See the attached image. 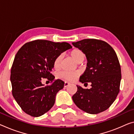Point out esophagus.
Returning a JSON list of instances; mask_svg holds the SVG:
<instances>
[{"label":"esophagus","instance_id":"34e87169","mask_svg":"<svg viewBox=\"0 0 134 134\" xmlns=\"http://www.w3.org/2000/svg\"><path fill=\"white\" fill-rule=\"evenodd\" d=\"M70 84V83H69V82H67V81H65V84H64V87H67V86H68Z\"/></svg>","mask_w":134,"mask_h":134}]
</instances>
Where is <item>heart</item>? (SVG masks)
<instances>
[{
  "label": "heart",
  "instance_id": "heart-1",
  "mask_svg": "<svg viewBox=\"0 0 134 134\" xmlns=\"http://www.w3.org/2000/svg\"><path fill=\"white\" fill-rule=\"evenodd\" d=\"M70 56L73 60L77 63H81L85 58V54L81 49L74 48L69 53ZM62 55L60 54L55 59L53 63V66L55 69H59L60 68L61 62L62 60ZM80 75L79 72H62L59 74V77L61 79H64L66 81H74Z\"/></svg>",
  "mask_w": 134,
  "mask_h": 134
}]
</instances>
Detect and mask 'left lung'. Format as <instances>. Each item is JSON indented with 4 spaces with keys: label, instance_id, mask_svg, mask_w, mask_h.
Here are the masks:
<instances>
[{
    "label": "left lung",
    "instance_id": "left-lung-1",
    "mask_svg": "<svg viewBox=\"0 0 134 134\" xmlns=\"http://www.w3.org/2000/svg\"><path fill=\"white\" fill-rule=\"evenodd\" d=\"M72 45L83 51L87 60L80 81L92 83L90 89L77 85L73 101L89 114L104 111L114 102L120 90L122 75L116 53L108 43L96 39H85L72 42Z\"/></svg>",
    "mask_w": 134,
    "mask_h": 134
}]
</instances>
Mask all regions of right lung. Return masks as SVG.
I'll list each match as a JSON object with an SVG mask.
<instances>
[{
	"label": "right lung",
	"mask_w": 134,
	"mask_h": 134,
	"mask_svg": "<svg viewBox=\"0 0 134 134\" xmlns=\"http://www.w3.org/2000/svg\"><path fill=\"white\" fill-rule=\"evenodd\" d=\"M67 42L35 40L26 43L16 54L11 70L12 93L24 112L39 117L54 105L55 95L64 87L62 80H54L51 73L55 59L71 48ZM52 82L45 86L41 81Z\"/></svg>",
	"instance_id": "obj_1"
}]
</instances>
